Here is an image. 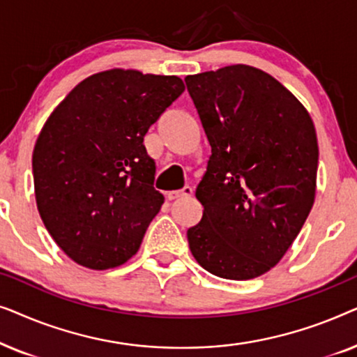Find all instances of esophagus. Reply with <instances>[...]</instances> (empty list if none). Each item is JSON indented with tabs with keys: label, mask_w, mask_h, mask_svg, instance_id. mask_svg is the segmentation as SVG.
I'll return each mask as SVG.
<instances>
[{
	"label": "esophagus",
	"mask_w": 357,
	"mask_h": 357,
	"mask_svg": "<svg viewBox=\"0 0 357 357\" xmlns=\"http://www.w3.org/2000/svg\"><path fill=\"white\" fill-rule=\"evenodd\" d=\"M193 193V188L192 187H183L182 190H174V192H167L165 193V197H167V199H178V198H187L190 197V195Z\"/></svg>",
	"instance_id": "esophagus-1"
}]
</instances>
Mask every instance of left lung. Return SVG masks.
<instances>
[{
    "label": "left lung",
    "instance_id": "obj_1",
    "mask_svg": "<svg viewBox=\"0 0 357 357\" xmlns=\"http://www.w3.org/2000/svg\"><path fill=\"white\" fill-rule=\"evenodd\" d=\"M185 82L211 146L195 193L204 209L187 231L190 250L224 280L261 276L284 257L314 204V121L258 68L232 65Z\"/></svg>",
    "mask_w": 357,
    "mask_h": 357
}]
</instances>
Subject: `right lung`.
Returning <instances> with one entry per match:
<instances>
[{
  "label": "right lung",
  "instance_id": "add662e5",
  "mask_svg": "<svg viewBox=\"0 0 357 357\" xmlns=\"http://www.w3.org/2000/svg\"><path fill=\"white\" fill-rule=\"evenodd\" d=\"M183 91L177 76L109 70L81 81L48 116L32 155L37 208L77 265L109 270L138 252L164 203L144 135Z\"/></svg>",
  "mask_w": 357,
  "mask_h": 357
}]
</instances>
